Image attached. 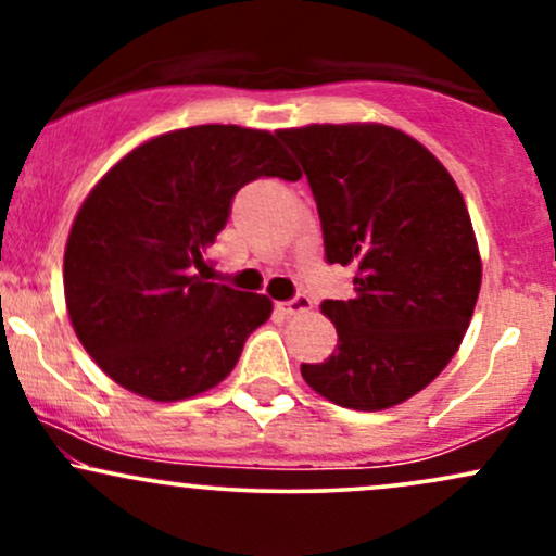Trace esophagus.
I'll return each mask as SVG.
<instances>
[{
  "mask_svg": "<svg viewBox=\"0 0 556 556\" xmlns=\"http://www.w3.org/2000/svg\"><path fill=\"white\" fill-rule=\"evenodd\" d=\"M277 308L282 311L285 316H300V314H305V311H311V298L300 292V295H295L292 300H285V303H279Z\"/></svg>",
  "mask_w": 556,
  "mask_h": 556,
  "instance_id": "obj_1",
  "label": "esophagus"
}]
</instances>
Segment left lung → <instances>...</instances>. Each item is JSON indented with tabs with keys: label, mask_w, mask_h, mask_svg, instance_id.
<instances>
[{
	"label": "left lung",
	"mask_w": 556,
	"mask_h": 556,
	"mask_svg": "<svg viewBox=\"0 0 556 556\" xmlns=\"http://www.w3.org/2000/svg\"><path fill=\"white\" fill-rule=\"evenodd\" d=\"M277 136L308 177L327 261L355 269V295L321 303L337 350L300 374L334 405H400L444 371L481 290L460 190L426 146L394 127L308 125Z\"/></svg>",
	"instance_id": "left-lung-1"
}]
</instances>
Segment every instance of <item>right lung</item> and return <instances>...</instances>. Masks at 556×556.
<instances>
[{
    "label": "right lung",
    "mask_w": 556,
    "mask_h": 556,
    "mask_svg": "<svg viewBox=\"0 0 556 556\" xmlns=\"http://www.w3.org/2000/svg\"><path fill=\"white\" fill-rule=\"evenodd\" d=\"M258 177L300 180L277 136L198 125L146 140L96 182L65 248V300L99 368L146 400L225 381L271 300L208 282L206 248Z\"/></svg>",
    "instance_id": "add662e5"
}]
</instances>
